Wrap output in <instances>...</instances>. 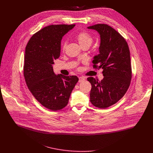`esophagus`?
<instances>
[{
	"instance_id": "esophagus-1",
	"label": "esophagus",
	"mask_w": 153,
	"mask_h": 153,
	"mask_svg": "<svg viewBox=\"0 0 153 153\" xmlns=\"http://www.w3.org/2000/svg\"><path fill=\"white\" fill-rule=\"evenodd\" d=\"M85 80V78L84 77H79V82H82Z\"/></svg>"
}]
</instances>
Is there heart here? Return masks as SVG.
Masks as SVG:
<instances>
[{
	"label": "heart",
	"mask_w": 153,
	"mask_h": 153,
	"mask_svg": "<svg viewBox=\"0 0 153 153\" xmlns=\"http://www.w3.org/2000/svg\"><path fill=\"white\" fill-rule=\"evenodd\" d=\"M76 39L77 40L80 45L83 47L85 45H91V44L93 42V38L91 36L85 31H82L79 33L76 36ZM67 45V41L64 40L62 42V50H65L66 48Z\"/></svg>",
	"instance_id": "1"
}]
</instances>
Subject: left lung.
<instances>
[{"label":"left lung","instance_id":"8db88e82","mask_svg":"<svg viewBox=\"0 0 153 153\" xmlns=\"http://www.w3.org/2000/svg\"><path fill=\"white\" fill-rule=\"evenodd\" d=\"M100 34L99 54L93 58V68L103 69L101 81L90 77L91 84L90 102L96 107L104 109L117 102L127 91L132 72L130 52L125 39L106 24L87 27Z\"/></svg>","mask_w":153,"mask_h":153}]
</instances>
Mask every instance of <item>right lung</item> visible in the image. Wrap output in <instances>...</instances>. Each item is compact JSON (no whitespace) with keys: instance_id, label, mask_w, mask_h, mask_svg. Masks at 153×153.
Wrapping results in <instances>:
<instances>
[{"instance_id":"1","label":"right lung","mask_w":153,"mask_h":153,"mask_svg":"<svg viewBox=\"0 0 153 153\" xmlns=\"http://www.w3.org/2000/svg\"><path fill=\"white\" fill-rule=\"evenodd\" d=\"M75 25H51L35 33L25 48L24 75L35 99L51 111L62 110L68 103L79 80L76 76L56 75L54 60L60 54L62 37Z\"/></svg>"}]
</instances>
